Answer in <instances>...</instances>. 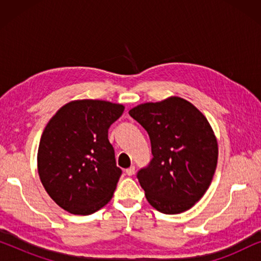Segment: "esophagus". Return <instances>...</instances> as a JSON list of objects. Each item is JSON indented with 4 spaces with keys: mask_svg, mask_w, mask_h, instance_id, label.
I'll return each mask as SVG.
<instances>
[{
    "mask_svg": "<svg viewBox=\"0 0 261 261\" xmlns=\"http://www.w3.org/2000/svg\"><path fill=\"white\" fill-rule=\"evenodd\" d=\"M134 172H135V166H130L129 169L126 170V173L128 174V176H133Z\"/></svg>",
    "mask_w": 261,
    "mask_h": 261,
    "instance_id": "34e87169",
    "label": "esophagus"
}]
</instances>
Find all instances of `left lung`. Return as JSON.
Segmentation results:
<instances>
[{"label":"left lung","mask_w":261,"mask_h":261,"mask_svg":"<svg viewBox=\"0 0 261 261\" xmlns=\"http://www.w3.org/2000/svg\"><path fill=\"white\" fill-rule=\"evenodd\" d=\"M129 115L151 140L153 158L137 174L148 203L169 215L187 212L208 190L216 170L219 147L208 120L177 96L139 105Z\"/></svg>","instance_id":"left-lung-1"}]
</instances>
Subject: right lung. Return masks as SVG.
I'll use <instances>...</instances> for the list:
<instances>
[{
	"label": "right lung",
	"mask_w": 261,
	"mask_h": 261,
	"mask_svg": "<svg viewBox=\"0 0 261 261\" xmlns=\"http://www.w3.org/2000/svg\"><path fill=\"white\" fill-rule=\"evenodd\" d=\"M124 107L101 99L63 106L42 132L38 172L53 201L74 215H90L113 197L122 173L108 129Z\"/></svg>",
	"instance_id": "right-lung-1"
}]
</instances>
